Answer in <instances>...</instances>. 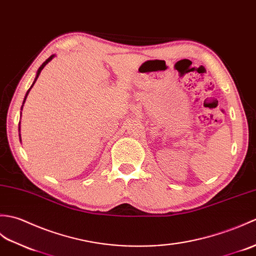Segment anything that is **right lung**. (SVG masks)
<instances>
[{
    "label": "right lung",
    "mask_w": 256,
    "mask_h": 256,
    "mask_svg": "<svg viewBox=\"0 0 256 256\" xmlns=\"http://www.w3.org/2000/svg\"><path fill=\"white\" fill-rule=\"evenodd\" d=\"M54 54H52V56H49V58H48V59H47L46 61H44V64H42V66H40V68H39V69H38V71H37V76H36V78H35V81H34L32 85H34V84H35V82L37 81V78H38L39 74H40V72H42V70L44 69V66H46V64H48V62H49V61H50L51 59H52V58H54ZM32 86L30 88V90H27V93H26V95H25V98H24V102H22V104H24V103H25V100H26V98H27V95H28V93H30V90H32ZM18 128H20V127H18ZM18 130H20V129H18Z\"/></svg>",
    "instance_id": "1"
}]
</instances>
